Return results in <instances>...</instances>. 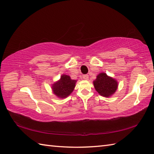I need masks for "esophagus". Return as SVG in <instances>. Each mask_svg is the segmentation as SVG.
Wrapping results in <instances>:
<instances>
[{"mask_svg": "<svg viewBox=\"0 0 154 154\" xmlns=\"http://www.w3.org/2000/svg\"><path fill=\"white\" fill-rule=\"evenodd\" d=\"M83 79L84 80H88V79H89V76H88V75H83Z\"/></svg>", "mask_w": 154, "mask_h": 154, "instance_id": "esophagus-1", "label": "esophagus"}]
</instances>
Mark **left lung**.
<instances>
[{
    "mask_svg": "<svg viewBox=\"0 0 154 154\" xmlns=\"http://www.w3.org/2000/svg\"><path fill=\"white\" fill-rule=\"evenodd\" d=\"M93 85L100 96L108 98L115 93L119 83L116 79L103 72L98 75L96 79L93 81Z\"/></svg>",
    "mask_w": 154,
    "mask_h": 154,
    "instance_id": "obj_1",
    "label": "left lung"
}]
</instances>
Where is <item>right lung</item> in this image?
Segmentation results:
<instances>
[{
    "label": "right lung",
    "mask_w": 154,
    "mask_h": 154,
    "mask_svg": "<svg viewBox=\"0 0 154 154\" xmlns=\"http://www.w3.org/2000/svg\"><path fill=\"white\" fill-rule=\"evenodd\" d=\"M77 80L71 79L67 75H62L60 79L52 84V92L60 99H65L73 92Z\"/></svg>",
    "instance_id": "add662e5"
}]
</instances>
